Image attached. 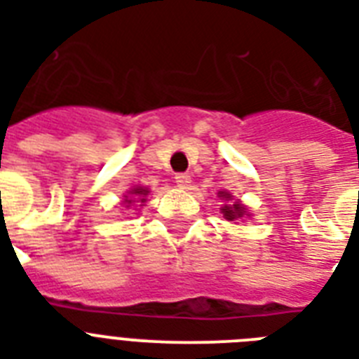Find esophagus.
<instances>
[{
    "instance_id": "esophagus-1",
    "label": "esophagus",
    "mask_w": 359,
    "mask_h": 359,
    "mask_svg": "<svg viewBox=\"0 0 359 359\" xmlns=\"http://www.w3.org/2000/svg\"><path fill=\"white\" fill-rule=\"evenodd\" d=\"M175 182H177V186H179V188L186 190V188H188V186H190V182H191L190 175H188V173H177V175H175Z\"/></svg>"
}]
</instances>
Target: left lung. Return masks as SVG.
<instances>
[{
	"instance_id": "left-lung-1",
	"label": "left lung",
	"mask_w": 359,
	"mask_h": 359,
	"mask_svg": "<svg viewBox=\"0 0 359 359\" xmlns=\"http://www.w3.org/2000/svg\"><path fill=\"white\" fill-rule=\"evenodd\" d=\"M219 197H224V199H229L231 196H229V194H225V191H222V194H219ZM222 210H224V216L229 219V222L240 218V216L244 214V207H242V205H233V207H227V205H225Z\"/></svg>"
}]
</instances>
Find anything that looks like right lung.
I'll return each instance as SVG.
<instances>
[{
    "mask_svg": "<svg viewBox=\"0 0 359 359\" xmlns=\"http://www.w3.org/2000/svg\"><path fill=\"white\" fill-rule=\"evenodd\" d=\"M130 194H134V196H137V197H145L147 194H149V191H147L145 188H134V190L130 191ZM140 201L143 203V201H145V199H140ZM128 203H132V199H130Z\"/></svg>",
    "mask_w": 359,
    "mask_h": 359,
    "instance_id": "right-lung-1",
    "label": "right lung"
}]
</instances>
